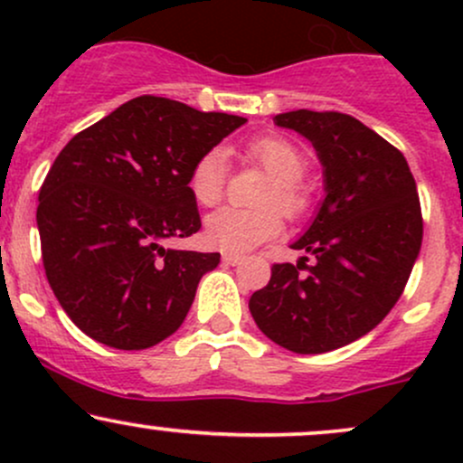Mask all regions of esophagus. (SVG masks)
<instances>
[{
    "label": "esophagus",
    "mask_w": 463,
    "mask_h": 463,
    "mask_svg": "<svg viewBox=\"0 0 463 463\" xmlns=\"http://www.w3.org/2000/svg\"><path fill=\"white\" fill-rule=\"evenodd\" d=\"M222 261H224L226 265H239L243 261V257H239V254H232V252H226V254H222Z\"/></svg>",
    "instance_id": "34e87169"
}]
</instances>
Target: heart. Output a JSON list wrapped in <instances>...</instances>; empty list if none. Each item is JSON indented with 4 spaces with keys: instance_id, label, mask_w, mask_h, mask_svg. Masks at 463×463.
Segmentation results:
<instances>
[{
    "instance_id": "b5f03b06",
    "label": "heart",
    "mask_w": 463,
    "mask_h": 463,
    "mask_svg": "<svg viewBox=\"0 0 463 463\" xmlns=\"http://www.w3.org/2000/svg\"><path fill=\"white\" fill-rule=\"evenodd\" d=\"M246 161L259 165L272 176L261 195L263 209L224 206L204 222V237L211 246L226 252H246L269 241L283 231V215L300 217L309 209V191L302 184L309 163L298 146L283 137H259L243 150ZM187 187L200 206H213L226 189V158L222 150L204 152L191 167Z\"/></svg>"
}]
</instances>
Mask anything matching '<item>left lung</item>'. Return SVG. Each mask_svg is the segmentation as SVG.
<instances>
[{
	"label": "left lung",
	"instance_id": "1",
	"mask_svg": "<svg viewBox=\"0 0 463 463\" xmlns=\"http://www.w3.org/2000/svg\"><path fill=\"white\" fill-rule=\"evenodd\" d=\"M274 124L313 143L326 198L291 243L313 263H274L248 307L279 346L320 354L364 337L401 298L422 246V211L402 152L354 117L302 109Z\"/></svg>",
	"mask_w": 463,
	"mask_h": 463
}]
</instances>
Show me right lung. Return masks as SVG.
<instances>
[{
	"label": "right lung",
	"instance_id": "right-lung-1",
	"mask_svg": "<svg viewBox=\"0 0 463 463\" xmlns=\"http://www.w3.org/2000/svg\"><path fill=\"white\" fill-rule=\"evenodd\" d=\"M243 124L141 95L62 147L39 191L36 224L47 280L80 331L119 350L178 331L220 252L161 241L200 231L191 167Z\"/></svg>",
	"mask_w": 463,
	"mask_h": 463
}]
</instances>
